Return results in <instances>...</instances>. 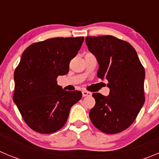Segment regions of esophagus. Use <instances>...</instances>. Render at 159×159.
Listing matches in <instances>:
<instances>
[{"label": "esophagus", "instance_id": "esophagus-1", "mask_svg": "<svg viewBox=\"0 0 159 159\" xmlns=\"http://www.w3.org/2000/svg\"><path fill=\"white\" fill-rule=\"evenodd\" d=\"M92 95V93L90 92L85 91V90H83L82 91V96H90Z\"/></svg>", "mask_w": 159, "mask_h": 159}]
</instances>
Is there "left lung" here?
<instances>
[{
    "label": "left lung",
    "instance_id": "1",
    "mask_svg": "<svg viewBox=\"0 0 159 159\" xmlns=\"http://www.w3.org/2000/svg\"><path fill=\"white\" fill-rule=\"evenodd\" d=\"M88 48L97 59V77L107 79L110 94L93 93L96 104L89 112L99 130L115 134L133 124L145 101V70L129 43L111 36L86 37Z\"/></svg>",
    "mask_w": 159,
    "mask_h": 159
}]
</instances>
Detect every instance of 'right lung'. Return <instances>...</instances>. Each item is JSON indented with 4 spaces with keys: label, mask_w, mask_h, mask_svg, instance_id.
<instances>
[{
    "label": "right lung",
    "mask_w": 159,
    "mask_h": 159,
    "mask_svg": "<svg viewBox=\"0 0 159 159\" xmlns=\"http://www.w3.org/2000/svg\"><path fill=\"white\" fill-rule=\"evenodd\" d=\"M83 41V37L49 38L23 52L14 73L13 101L35 132L48 134L60 129L71 107L81 100V92L63 89L56 79L67 74Z\"/></svg>",
    "instance_id": "obj_1"
}]
</instances>
